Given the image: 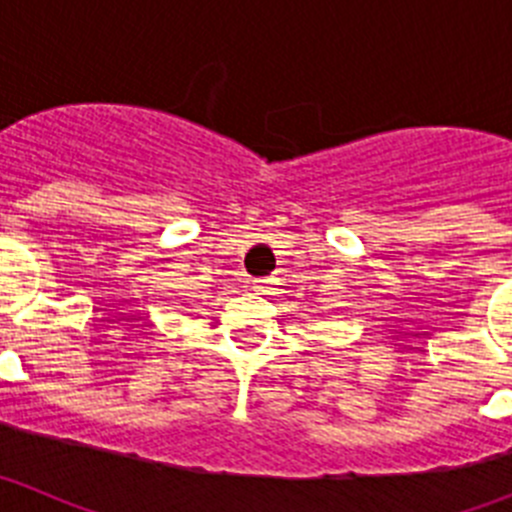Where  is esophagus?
I'll list each match as a JSON object with an SVG mask.
<instances>
[{"instance_id":"obj_1","label":"esophagus","mask_w":512,"mask_h":512,"mask_svg":"<svg viewBox=\"0 0 512 512\" xmlns=\"http://www.w3.org/2000/svg\"><path fill=\"white\" fill-rule=\"evenodd\" d=\"M271 289H274V279H256L253 282V292H259V295H271Z\"/></svg>"}]
</instances>
